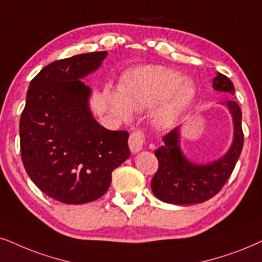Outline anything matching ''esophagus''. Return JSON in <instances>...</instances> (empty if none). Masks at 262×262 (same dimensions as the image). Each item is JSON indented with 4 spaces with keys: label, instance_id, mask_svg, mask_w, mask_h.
I'll return each instance as SVG.
<instances>
[{
    "label": "esophagus",
    "instance_id": "1",
    "mask_svg": "<svg viewBox=\"0 0 262 262\" xmlns=\"http://www.w3.org/2000/svg\"><path fill=\"white\" fill-rule=\"evenodd\" d=\"M144 142H145L144 133H142L141 130H135L130 134V137H129L128 145H129V148H130L132 152L138 153L139 151H141L142 149Z\"/></svg>",
    "mask_w": 262,
    "mask_h": 262
}]
</instances>
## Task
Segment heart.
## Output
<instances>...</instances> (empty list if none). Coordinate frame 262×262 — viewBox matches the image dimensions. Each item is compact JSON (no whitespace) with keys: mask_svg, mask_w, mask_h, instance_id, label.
<instances>
[{"mask_svg":"<svg viewBox=\"0 0 262 262\" xmlns=\"http://www.w3.org/2000/svg\"><path fill=\"white\" fill-rule=\"evenodd\" d=\"M104 92L110 109L120 117L127 118L132 110L155 105L152 120L157 127L169 128L176 124L193 106L196 87L179 72L160 66L137 68L125 73L118 87Z\"/></svg>","mask_w":262,"mask_h":262,"instance_id":"heart-1","label":"heart"}]
</instances>
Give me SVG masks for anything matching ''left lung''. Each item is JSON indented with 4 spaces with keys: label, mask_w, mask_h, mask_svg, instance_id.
<instances>
[{
    "label": "left lung",
    "mask_w": 262,
    "mask_h": 262,
    "mask_svg": "<svg viewBox=\"0 0 262 262\" xmlns=\"http://www.w3.org/2000/svg\"><path fill=\"white\" fill-rule=\"evenodd\" d=\"M213 89L233 95L235 87L228 76L218 73ZM233 121V140L222 158L207 164H195L187 159L180 146V127L163 138L164 145L156 149L159 166L153 176L151 188L159 200L173 205L200 204L213 198L231 175L242 152L245 135L242 132V111L235 100L223 103Z\"/></svg>",
    "instance_id": "1"
}]
</instances>
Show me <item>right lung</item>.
<instances>
[{"label":"right lung","mask_w":262,"mask_h":262,"mask_svg":"<svg viewBox=\"0 0 262 262\" xmlns=\"http://www.w3.org/2000/svg\"><path fill=\"white\" fill-rule=\"evenodd\" d=\"M106 51L55 61L32 79L20 117V149L32 182L55 200L95 201L109 189L111 172L130 156L129 134L95 120L91 89L81 81Z\"/></svg>","instance_id":"add662e5"}]
</instances>
